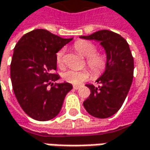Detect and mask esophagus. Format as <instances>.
I'll return each instance as SVG.
<instances>
[{"mask_svg": "<svg viewBox=\"0 0 150 150\" xmlns=\"http://www.w3.org/2000/svg\"><path fill=\"white\" fill-rule=\"evenodd\" d=\"M73 88H74V89H79L81 88V86H79V85H74Z\"/></svg>", "mask_w": 150, "mask_h": 150, "instance_id": "34e87169", "label": "esophagus"}]
</instances>
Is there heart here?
<instances>
[{
    "mask_svg": "<svg viewBox=\"0 0 150 150\" xmlns=\"http://www.w3.org/2000/svg\"><path fill=\"white\" fill-rule=\"evenodd\" d=\"M75 50L86 57V62L89 69L92 70L93 74L95 76H100L105 72L107 67V57L105 54L100 52H96L97 47L93 43L87 40H78L74 44ZM63 55L64 50H60L56 56L57 65L62 68L63 67ZM62 78L71 84L78 85L85 81L88 80L91 76V73L88 69L82 70H75L69 69L62 73Z\"/></svg>",
    "mask_w": 150,
    "mask_h": 150,
    "instance_id": "obj_1",
    "label": "heart"
}]
</instances>
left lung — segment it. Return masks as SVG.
I'll return each mask as SVG.
<instances>
[{"mask_svg":"<svg viewBox=\"0 0 150 150\" xmlns=\"http://www.w3.org/2000/svg\"><path fill=\"white\" fill-rule=\"evenodd\" d=\"M80 38L100 42L107 57V67L96 81L99 86L86 85L91 93L83 105L90 115L109 117L120 109L132 83L134 59L129 45L123 37L108 30Z\"/></svg>","mask_w":150,"mask_h":150,"instance_id":"left-lung-1","label":"left lung"}]
</instances>
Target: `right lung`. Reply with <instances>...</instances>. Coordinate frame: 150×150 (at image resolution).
<instances>
[{"instance_id": "obj_1", "label": "right lung", "mask_w": 150, "mask_h": 150, "mask_svg": "<svg viewBox=\"0 0 150 150\" xmlns=\"http://www.w3.org/2000/svg\"><path fill=\"white\" fill-rule=\"evenodd\" d=\"M71 40L36 29L24 35L14 47L10 65L13 89L23 111L35 120L55 117L73 88L68 82L53 83L60 78L54 73L57 52Z\"/></svg>"}]
</instances>
